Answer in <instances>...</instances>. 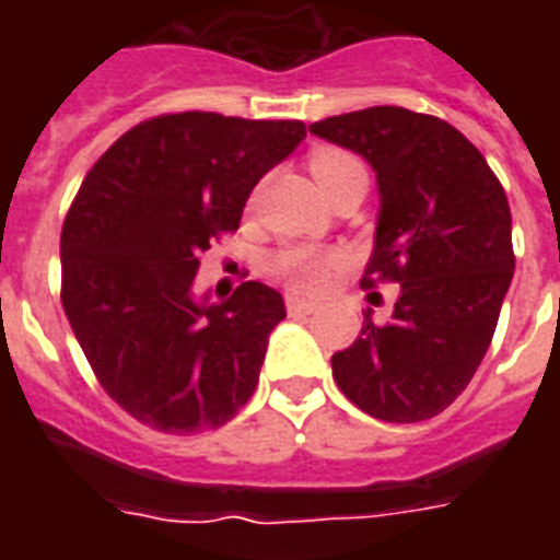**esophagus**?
Returning a JSON list of instances; mask_svg holds the SVG:
<instances>
[{"label": "esophagus", "instance_id": "1", "mask_svg": "<svg viewBox=\"0 0 560 560\" xmlns=\"http://www.w3.org/2000/svg\"><path fill=\"white\" fill-rule=\"evenodd\" d=\"M314 311H316L314 302H307V299L293 296V293H290V296H288V314L290 316H305V314H314Z\"/></svg>", "mask_w": 560, "mask_h": 560}]
</instances>
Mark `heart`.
<instances>
[{"label":"heart","mask_w":560,"mask_h":560,"mask_svg":"<svg viewBox=\"0 0 560 560\" xmlns=\"http://www.w3.org/2000/svg\"><path fill=\"white\" fill-rule=\"evenodd\" d=\"M311 171H314L316 183L323 186L325 194H331L334 188L346 183V179L363 177L366 179V168L358 156H351L337 148H319L311 156ZM340 264L337 255L316 253L311 246H284L270 258V272L276 279H281L288 288L299 290V293H314L325 284L328 272Z\"/></svg>","instance_id":"b5f03b06"}]
</instances>
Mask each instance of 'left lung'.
<instances>
[{
  "label": "left lung",
  "instance_id": "8db88e82",
  "mask_svg": "<svg viewBox=\"0 0 560 560\" xmlns=\"http://www.w3.org/2000/svg\"><path fill=\"white\" fill-rule=\"evenodd\" d=\"M377 174L381 214L363 288L400 284L389 323L331 358L342 395L395 424L427 421L470 383L514 276L512 211L486 156L453 125L369 107L311 125Z\"/></svg>",
  "mask_w": 560,
  "mask_h": 560
}]
</instances>
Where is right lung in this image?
<instances>
[{"label":"right lung","instance_id":"1","mask_svg":"<svg viewBox=\"0 0 560 560\" xmlns=\"http://www.w3.org/2000/svg\"><path fill=\"white\" fill-rule=\"evenodd\" d=\"M302 139V121L171 113L127 130L83 177L60 235V299L98 383L136 421L202 433L253 398L284 299L244 281L209 302L194 276Z\"/></svg>","mask_w":560,"mask_h":560}]
</instances>
